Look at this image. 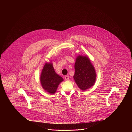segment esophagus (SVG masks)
I'll use <instances>...</instances> for the list:
<instances>
[{"label":"esophagus","instance_id":"esophagus-1","mask_svg":"<svg viewBox=\"0 0 132 132\" xmlns=\"http://www.w3.org/2000/svg\"><path fill=\"white\" fill-rule=\"evenodd\" d=\"M65 81H68L69 79V77L68 76H65Z\"/></svg>","mask_w":132,"mask_h":132}]
</instances>
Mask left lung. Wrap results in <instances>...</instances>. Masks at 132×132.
Here are the masks:
<instances>
[{"label":"left lung","mask_w":132,"mask_h":132,"mask_svg":"<svg viewBox=\"0 0 132 132\" xmlns=\"http://www.w3.org/2000/svg\"><path fill=\"white\" fill-rule=\"evenodd\" d=\"M75 73L73 79L79 88L85 90L92 87L95 82V70L87 56L79 55L75 64Z\"/></svg>","instance_id":"8db88e82"}]
</instances>
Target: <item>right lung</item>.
Masks as SVG:
<instances>
[{"instance_id":"right-lung-1","label":"right lung","mask_w":132,"mask_h":132,"mask_svg":"<svg viewBox=\"0 0 132 132\" xmlns=\"http://www.w3.org/2000/svg\"><path fill=\"white\" fill-rule=\"evenodd\" d=\"M63 79L56 73L51 63H46L42 69L40 81L42 88L51 94L56 93L58 86Z\"/></svg>"}]
</instances>
